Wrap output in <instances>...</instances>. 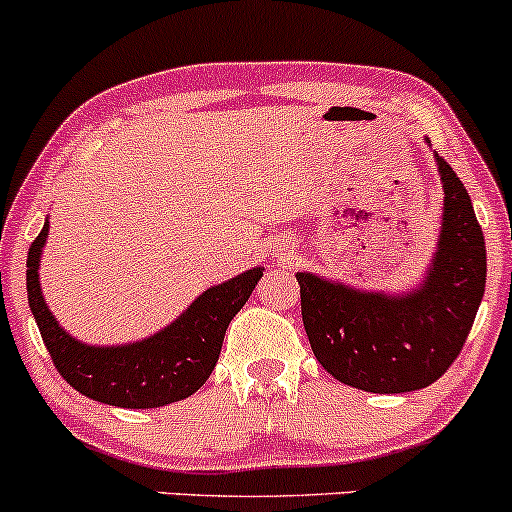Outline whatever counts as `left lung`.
<instances>
[{
  "label": "left lung",
  "mask_w": 512,
  "mask_h": 512,
  "mask_svg": "<svg viewBox=\"0 0 512 512\" xmlns=\"http://www.w3.org/2000/svg\"><path fill=\"white\" fill-rule=\"evenodd\" d=\"M442 227L426 280L404 295L363 292L297 273L314 355L338 382L375 394L440 380L472 331L486 287V244L467 188L438 157Z\"/></svg>",
  "instance_id": "1"
}]
</instances>
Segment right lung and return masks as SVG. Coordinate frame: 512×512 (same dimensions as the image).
Wrapping results in <instances>:
<instances>
[{
    "label": "right lung",
    "mask_w": 512,
    "mask_h": 512,
    "mask_svg": "<svg viewBox=\"0 0 512 512\" xmlns=\"http://www.w3.org/2000/svg\"><path fill=\"white\" fill-rule=\"evenodd\" d=\"M48 239V220L26 261L28 304L45 348L65 382L89 399L120 409H157L181 401L203 387L220 358L225 331L251 297L263 268L210 287L174 324L128 346H86L57 324L43 300L38 280L40 251Z\"/></svg>",
    "instance_id": "obj_1"
}]
</instances>
